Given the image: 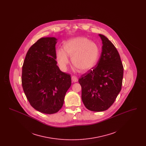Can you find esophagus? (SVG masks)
<instances>
[{"mask_svg": "<svg viewBox=\"0 0 146 146\" xmlns=\"http://www.w3.org/2000/svg\"><path fill=\"white\" fill-rule=\"evenodd\" d=\"M71 79H72V82H78V78H77L76 76H72V77H71Z\"/></svg>", "mask_w": 146, "mask_h": 146, "instance_id": "34e87169", "label": "esophagus"}]
</instances>
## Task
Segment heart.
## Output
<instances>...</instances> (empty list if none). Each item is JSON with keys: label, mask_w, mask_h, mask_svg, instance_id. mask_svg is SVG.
Wrapping results in <instances>:
<instances>
[{"label": "heart", "mask_w": 146, "mask_h": 146, "mask_svg": "<svg viewBox=\"0 0 146 146\" xmlns=\"http://www.w3.org/2000/svg\"><path fill=\"white\" fill-rule=\"evenodd\" d=\"M101 54L99 46L85 37H76L65 42L63 50L56 52V60L61 69L67 70L71 57L72 65L80 72H86L94 67L98 62Z\"/></svg>", "instance_id": "1"}]
</instances>
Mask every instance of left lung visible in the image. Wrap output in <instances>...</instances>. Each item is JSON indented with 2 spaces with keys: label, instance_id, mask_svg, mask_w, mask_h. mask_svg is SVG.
Instances as JSON below:
<instances>
[{
  "label": "left lung",
  "instance_id": "obj_1",
  "mask_svg": "<svg viewBox=\"0 0 146 146\" xmlns=\"http://www.w3.org/2000/svg\"><path fill=\"white\" fill-rule=\"evenodd\" d=\"M99 35L103 45L98 62L78 80L84 106L94 111H106L114 102L121 89L124 73L118 50L107 37Z\"/></svg>",
  "mask_w": 146,
  "mask_h": 146
}]
</instances>
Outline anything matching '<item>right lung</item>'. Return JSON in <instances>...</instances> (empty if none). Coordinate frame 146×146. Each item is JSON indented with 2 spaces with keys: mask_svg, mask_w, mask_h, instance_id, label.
Masks as SVG:
<instances>
[{
  "mask_svg": "<svg viewBox=\"0 0 146 146\" xmlns=\"http://www.w3.org/2000/svg\"><path fill=\"white\" fill-rule=\"evenodd\" d=\"M54 37L42 38L29 49L22 66V85L31 106L45 114H54L62 107L71 85L70 74L57 66Z\"/></svg>",
  "mask_w": 146,
  "mask_h": 146,
  "instance_id": "right-lung-1",
  "label": "right lung"
}]
</instances>
